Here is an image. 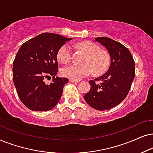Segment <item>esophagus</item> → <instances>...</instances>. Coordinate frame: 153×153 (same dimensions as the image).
Wrapping results in <instances>:
<instances>
[{"label": "esophagus", "mask_w": 153, "mask_h": 153, "mask_svg": "<svg viewBox=\"0 0 153 153\" xmlns=\"http://www.w3.org/2000/svg\"><path fill=\"white\" fill-rule=\"evenodd\" d=\"M70 82H80V80H73V79H70Z\"/></svg>", "instance_id": "34e87169"}]
</instances>
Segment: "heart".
Instances as JSON below:
<instances>
[{"label": "heart", "mask_w": 153, "mask_h": 153, "mask_svg": "<svg viewBox=\"0 0 153 153\" xmlns=\"http://www.w3.org/2000/svg\"><path fill=\"white\" fill-rule=\"evenodd\" d=\"M75 48L82 50L85 56L82 66L70 64L62 69V74L66 78L79 80L89 76L94 72L96 75H101L106 72L111 63V55L107 51L94 42L83 41L75 45ZM57 59L62 64L69 62L72 58V49L68 44H64L59 49L56 54Z\"/></svg>", "instance_id": "b5f03b06"}]
</instances>
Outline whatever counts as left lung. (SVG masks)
Returning <instances> with one entry per match:
<instances>
[{
  "label": "left lung",
  "mask_w": 153,
  "mask_h": 153,
  "mask_svg": "<svg viewBox=\"0 0 153 153\" xmlns=\"http://www.w3.org/2000/svg\"><path fill=\"white\" fill-rule=\"evenodd\" d=\"M95 40L107 49L111 63L105 74L89 81L91 89L84 99L93 108L105 111L120 104L127 97L135 77V62L129 50L120 42L107 37H99Z\"/></svg>",
  "instance_id": "8db88e82"
}]
</instances>
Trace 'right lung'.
<instances>
[{"mask_svg": "<svg viewBox=\"0 0 153 153\" xmlns=\"http://www.w3.org/2000/svg\"><path fill=\"white\" fill-rule=\"evenodd\" d=\"M71 40L59 34L43 33L21 46L13 62V82L23 104L33 111L53 108L62 95L66 78L56 77L58 72L57 51ZM54 80L50 85L44 80Z\"/></svg>", "mask_w": 153, "mask_h": 153, "instance_id": "1", "label": "right lung"}]
</instances>
